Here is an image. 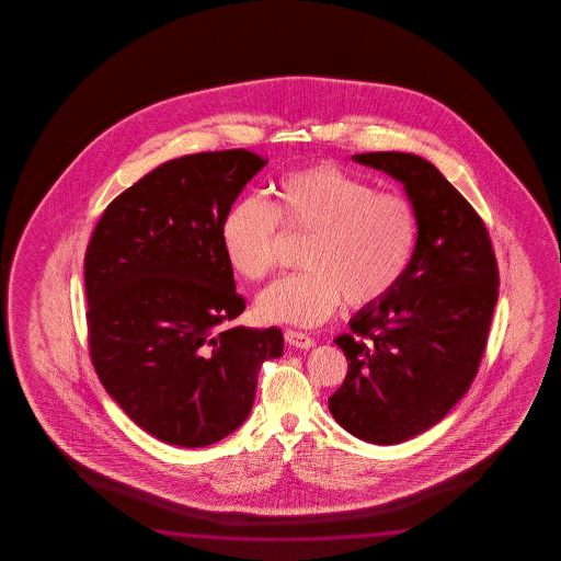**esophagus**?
<instances>
[{
  "label": "esophagus",
  "instance_id": "obj_1",
  "mask_svg": "<svg viewBox=\"0 0 561 561\" xmlns=\"http://www.w3.org/2000/svg\"><path fill=\"white\" fill-rule=\"evenodd\" d=\"M285 340L288 345L298 347V350H310L313 347V340L306 333L295 332V330H286Z\"/></svg>",
  "mask_w": 561,
  "mask_h": 561
}]
</instances>
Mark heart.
Masks as SVG:
<instances>
[{
  "label": "heart",
  "mask_w": 561,
  "mask_h": 561,
  "mask_svg": "<svg viewBox=\"0 0 561 561\" xmlns=\"http://www.w3.org/2000/svg\"><path fill=\"white\" fill-rule=\"evenodd\" d=\"M278 224L308 233L306 271L278 278L256 296V316L300 328L328 320L343 300L365 308L387 298L407 275L419 241L409 199L375 192L335 164L288 172L271 192V206L243 198L228 209L221 243L238 275L261 280L273 271Z\"/></svg>",
  "instance_id": "heart-1"
}]
</instances>
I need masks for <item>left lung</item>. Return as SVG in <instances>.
<instances>
[{
    "label": "left lung",
    "mask_w": 561,
    "mask_h": 561,
    "mask_svg": "<svg viewBox=\"0 0 561 561\" xmlns=\"http://www.w3.org/2000/svg\"><path fill=\"white\" fill-rule=\"evenodd\" d=\"M353 161L404 184L419 218L407 275L350 320L333 342L347 375L328 407L363 442L392 446L446 416L476 379L499 300V268L483 219L432 162L412 152Z\"/></svg>",
    "instance_id": "obj_1"
}]
</instances>
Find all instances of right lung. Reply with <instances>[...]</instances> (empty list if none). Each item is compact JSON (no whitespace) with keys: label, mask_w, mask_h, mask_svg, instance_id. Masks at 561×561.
Instances as JSON below:
<instances>
[{"label":"right lung","mask_w":561,"mask_h":561,"mask_svg":"<svg viewBox=\"0 0 561 561\" xmlns=\"http://www.w3.org/2000/svg\"><path fill=\"white\" fill-rule=\"evenodd\" d=\"M265 159L245 149L162 162L105 208L85 249L88 343L107 394L164 444L204 447L253 409L278 328L221 330L245 310L221 221Z\"/></svg>","instance_id":"1"}]
</instances>
